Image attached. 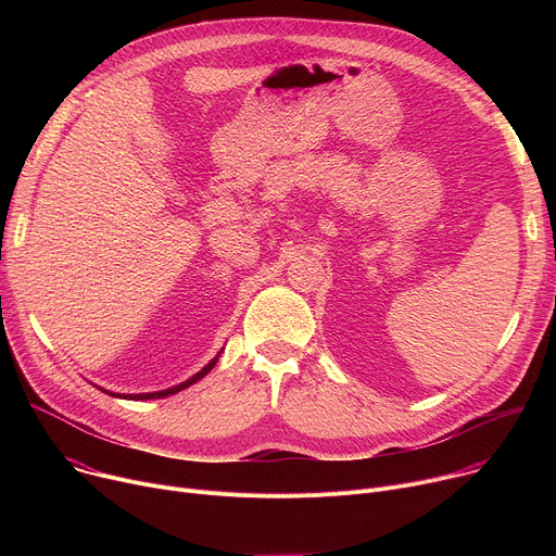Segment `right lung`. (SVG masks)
<instances>
[{"instance_id":"1","label":"right lung","mask_w":556,"mask_h":556,"mask_svg":"<svg viewBox=\"0 0 556 556\" xmlns=\"http://www.w3.org/2000/svg\"><path fill=\"white\" fill-rule=\"evenodd\" d=\"M215 363H217V356L206 365V367H202L195 376H191L189 380H185V382H180V384H176V387H172V389H163V391H151V393H112V391H105V393H110V395H114V399H127V401H153V399H165V395H172V393H178V391H182V389H187V387H191L193 382H198L200 378H204L213 367H215Z\"/></svg>"}]
</instances>
